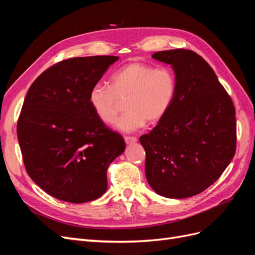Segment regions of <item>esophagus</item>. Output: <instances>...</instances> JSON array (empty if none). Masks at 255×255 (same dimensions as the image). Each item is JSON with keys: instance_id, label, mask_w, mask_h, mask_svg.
<instances>
[{"instance_id": "obj_1", "label": "esophagus", "mask_w": 255, "mask_h": 255, "mask_svg": "<svg viewBox=\"0 0 255 255\" xmlns=\"http://www.w3.org/2000/svg\"><path fill=\"white\" fill-rule=\"evenodd\" d=\"M125 140L128 144L129 143H135L137 141V138L136 137H130V136H126L125 137Z\"/></svg>"}]
</instances>
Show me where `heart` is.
Instances as JSON below:
<instances>
[{
  "instance_id": "obj_1",
  "label": "heart",
  "mask_w": 255,
  "mask_h": 255,
  "mask_svg": "<svg viewBox=\"0 0 255 255\" xmlns=\"http://www.w3.org/2000/svg\"><path fill=\"white\" fill-rule=\"evenodd\" d=\"M177 90L176 75L168 67L156 68L134 61L120 68L112 86L97 83L89 90L88 101L97 117L112 123L126 101L127 112L116 121L122 132H135L146 122L156 125L170 111Z\"/></svg>"
}]
</instances>
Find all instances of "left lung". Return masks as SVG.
<instances>
[{
  "label": "left lung",
  "mask_w": 255,
  "mask_h": 255,
  "mask_svg": "<svg viewBox=\"0 0 255 255\" xmlns=\"http://www.w3.org/2000/svg\"><path fill=\"white\" fill-rule=\"evenodd\" d=\"M152 57L171 65L177 90L166 117L139 138L146 181L166 198L196 196L219 179L234 156L235 107L212 67L196 52L175 49Z\"/></svg>",
  "instance_id": "left-lung-1"
}]
</instances>
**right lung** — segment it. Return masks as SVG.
Here are the masks:
<instances>
[{"label": "right lung", "instance_id": "obj_1", "mask_svg": "<svg viewBox=\"0 0 255 255\" xmlns=\"http://www.w3.org/2000/svg\"><path fill=\"white\" fill-rule=\"evenodd\" d=\"M118 56L61 60L30 85L17 125L27 174L54 198L89 202L107 189V168L123 153L122 136L92 111L90 88Z\"/></svg>", "mask_w": 255, "mask_h": 255}]
</instances>
